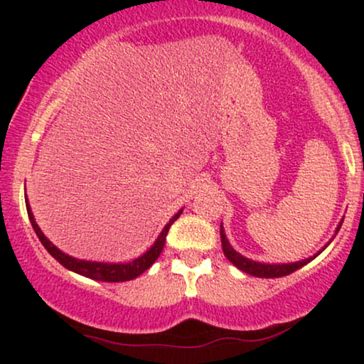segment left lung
Listing matches in <instances>:
<instances>
[{
	"label": "left lung",
	"mask_w": 364,
	"mask_h": 364,
	"mask_svg": "<svg viewBox=\"0 0 364 364\" xmlns=\"http://www.w3.org/2000/svg\"><path fill=\"white\" fill-rule=\"evenodd\" d=\"M342 223L337 225V231L339 232ZM220 241H223V250H224V255L228 257V260L232 263V265H236L237 269L243 270V272L250 274V275H255V277H265V279H274V277H284V275H289L294 272V270L301 269L303 265H306L308 262H311L313 258L316 257H310L306 258V260H301V262H294V263H260V262H253L250 260V258L243 257V255H240L236 252L235 248H232L231 243L228 241V237H225V232H224V228L223 224H220Z\"/></svg>",
	"instance_id": "8db88e82"
}]
</instances>
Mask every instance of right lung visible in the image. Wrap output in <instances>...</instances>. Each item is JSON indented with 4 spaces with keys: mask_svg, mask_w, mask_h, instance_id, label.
<instances>
[{
    "mask_svg": "<svg viewBox=\"0 0 364 364\" xmlns=\"http://www.w3.org/2000/svg\"><path fill=\"white\" fill-rule=\"evenodd\" d=\"M25 205H27L28 219H31V224H32V228H34L37 237H39L41 243L44 245V248L51 253V257L56 258V260L60 262L65 269L72 270V272H75V274H80V275H83V277H89V279H94V281H102V282L132 281V279L139 277L140 274H144L145 270H147L149 267L159 258L162 248H164L166 236H168L171 224H173L183 212V210H179L178 214L173 215V219H171L169 223L164 225V229H162V232L159 235L156 243L150 246V248L144 255H141V257L135 258V260H132V262H127V263H104V262L78 260V258L70 257V255L63 253L61 250H58L56 246H54L51 241L44 236V232L41 231L39 225H37L28 202H25Z\"/></svg>",
    "mask_w": 364,
    "mask_h": 364,
    "instance_id": "1",
    "label": "right lung"
}]
</instances>
